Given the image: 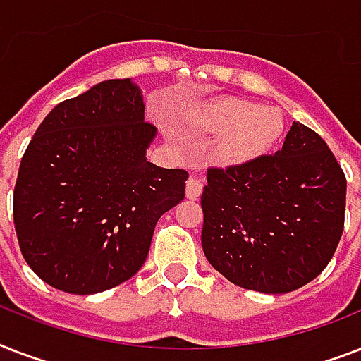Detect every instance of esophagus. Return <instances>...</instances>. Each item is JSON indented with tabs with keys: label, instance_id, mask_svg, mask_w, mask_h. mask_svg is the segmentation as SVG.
I'll use <instances>...</instances> for the list:
<instances>
[{
	"label": "esophagus",
	"instance_id": "1",
	"mask_svg": "<svg viewBox=\"0 0 361 361\" xmlns=\"http://www.w3.org/2000/svg\"><path fill=\"white\" fill-rule=\"evenodd\" d=\"M202 181L198 180V178H189L187 180L185 185V195L187 198H191V200H197L200 195H202Z\"/></svg>",
	"mask_w": 361,
	"mask_h": 361
}]
</instances>
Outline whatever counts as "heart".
Listing matches in <instances>:
<instances>
[{
    "label": "heart",
    "instance_id": "heart-1",
    "mask_svg": "<svg viewBox=\"0 0 361 361\" xmlns=\"http://www.w3.org/2000/svg\"><path fill=\"white\" fill-rule=\"evenodd\" d=\"M187 121L204 135L217 136L215 159L223 164H245L262 157L279 142L285 121L271 106H255L234 97L214 99L189 110Z\"/></svg>",
    "mask_w": 361,
    "mask_h": 361
}]
</instances>
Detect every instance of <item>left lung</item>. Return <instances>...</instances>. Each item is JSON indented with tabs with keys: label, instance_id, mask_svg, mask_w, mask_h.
Returning a JSON list of instances; mask_svg holds the SVG:
<instances>
[{
	"label": "left lung",
	"instance_id": "8db88e82",
	"mask_svg": "<svg viewBox=\"0 0 361 361\" xmlns=\"http://www.w3.org/2000/svg\"><path fill=\"white\" fill-rule=\"evenodd\" d=\"M347 178L322 136L294 121L279 152L208 169L202 249L226 279L285 294L313 281L345 226Z\"/></svg>",
	"mask_w": 361,
	"mask_h": 361
}]
</instances>
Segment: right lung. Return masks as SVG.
<instances>
[{
    "label": "right lung",
    "mask_w": 361,
    "mask_h": 361,
    "mask_svg": "<svg viewBox=\"0 0 361 361\" xmlns=\"http://www.w3.org/2000/svg\"><path fill=\"white\" fill-rule=\"evenodd\" d=\"M155 133L130 78L101 82L42 120L20 163L13 217L44 283L95 294L142 268L159 217L183 200L189 178L146 161Z\"/></svg>",
    "instance_id": "right-lung-1"
}]
</instances>
